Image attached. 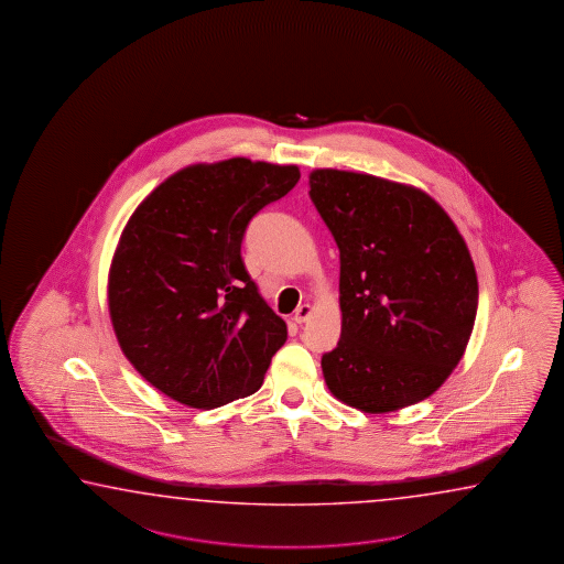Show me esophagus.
I'll return each instance as SVG.
<instances>
[{"label":"esophagus","mask_w":564,"mask_h":564,"mask_svg":"<svg viewBox=\"0 0 564 564\" xmlns=\"http://www.w3.org/2000/svg\"><path fill=\"white\" fill-rule=\"evenodd\" d=\"M310 314H312V306H310V304H302V306L294 312V322H296V324H304V322L308 321Z\"/></svg>","instance_id":"34e87169"}]
</instances>
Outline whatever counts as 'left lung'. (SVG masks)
<instances>
[{
    "instance_id": "1",
    "label": "left lung",
    "mask_w": 564,
    "mask_h": 564,
    "mask_svg": "<svg viewBox=\"0 0 564 564\" xmlns=\"http://www.w3.org/2000/svg\"><path fill=\"white\" fill-rule=\"evenodd\" d=\"M310 198L340 250L343 332L322 356L326 387L368 414L431 397L475 328L478 280L451 216L419 188L314 170Z\"/></svg>"
}]
</instances>
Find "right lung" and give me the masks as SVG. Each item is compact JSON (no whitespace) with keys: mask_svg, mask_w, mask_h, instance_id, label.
I'll return each instance as SVG.
<instances>
[{"mask_svg":"<svg viewBox=\"0 0 564 564\" xmlns=\"http://www.w3.org/2000/svg\"><path fill=\"white\" fill-rule=\"evenodd\" d=\"M299 180V166L248 158L194 164L126 224L108 276L111 326L133 368L172 400L216 409L262 387L288 330L243 265V234Z\"/></svg>","mask_w":564,"mask_h":564,"instance_id":"1","label":"right lung"}]
</instances>
